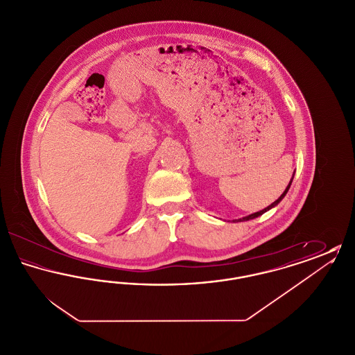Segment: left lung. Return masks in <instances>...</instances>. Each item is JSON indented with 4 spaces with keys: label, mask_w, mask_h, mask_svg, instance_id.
<instances>
[{
    "label": "left lung",
    "mask_w": 355,
    "mask_h": 355,
    "mask_svg": "<svg viewBox=\"0 0 355 355\" xmlns=\"http://www.w3.org/2000/svg\"><path fill=\"white\" fill-rule=\"evenodd\" d=\"M295 173V171H294ZM293 178H294V174H293V177H291V180H290V182H288V185L286 186V189H285V191L281 194V197L277 200V201H274V202L269 205L268 207H265L263 210H259V211H257V213H253V214H250V216H246V217H242V218H239V220H233V222H243V220H254V218H257V217H259V216H262L263 213H266V211H269L270 209L272 207H275L278 203L281 202L282 200H284V197L286 196L287 191H288V189H290V185H291V182H293Z\"/></svg>",
    "instance_id": "1"
}]
</instances>
